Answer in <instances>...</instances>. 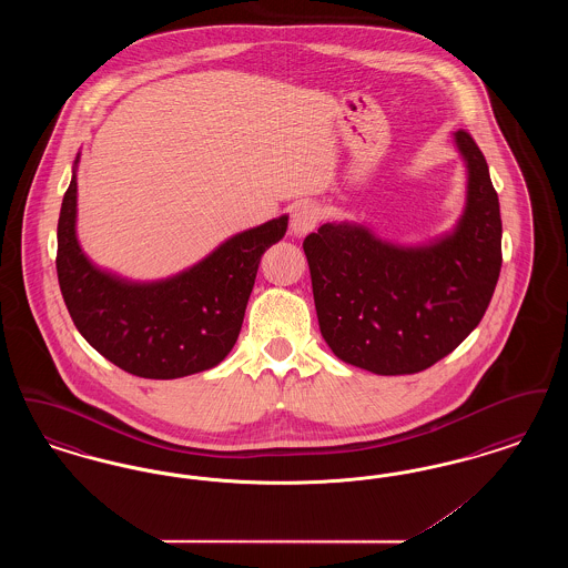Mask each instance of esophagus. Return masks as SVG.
<instances>
[{
    "label": "esophagus",
    "instance_id": "obj_1",
    "mask_svg": "<svg viewBox=\"0 0 568 568\" xmlns=\"http://www.w3.org/2000/svg\"><path fill=\"white\" fill-rule=\"evenodd\" d=\"M320 219H322L320 206L308 204V202H306V204H297L296 209H294V213H292V223H290L292 234H296V236L311 234V232L317 227Z\"/></svg>",
    "mask_w": 568,
    "mask_h": 568
}]
</instances>
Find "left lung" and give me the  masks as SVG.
<instances>
[{"instance_id": "left-lung-1", "label": "left lung", "mask_w": 568, "mask_h": 568, "mask_svg": "<svg viewBox=\"0 0 568 568\" xmlns=\"http://www.w3.org/2000/svg\"><path fill=\"white\" fill-rule=\"evenodd\" d=\"M466 206L449 234L419 246L377 239L359 223H324L304 239L322 336L334 355L375 375H413L479 325L503 266V221L486 158L454 134Z\"/></svg>"}]
</instances>
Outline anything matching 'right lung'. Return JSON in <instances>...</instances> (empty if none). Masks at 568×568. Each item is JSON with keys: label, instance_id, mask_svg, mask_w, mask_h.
Returning <instances> with one entry per match:
<instances>
[{"label": "right lung", "instance_id": "obj_1", "mask_svg": "<svg viewBox=\"0 0 568 568\" xmlns=\"http://www.w3.org/2000/svg\"><path fill=\"white\" fill-rule=\"evenodd\" d=\"M77 165L57 223V276L84 341L114 366L144 378L209 371L232 352L264 251L287 215L244 230L170 278L135 283L98 268L77 239Z\"/></svg>", "mask_w": 568, "mask_h": 568}]
</instances>
